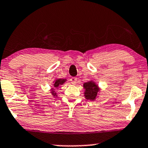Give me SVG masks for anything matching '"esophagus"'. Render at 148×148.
I'll list each match as a JSON object with an SVG mask.
<instances>
[{
  "label": "esophagus",
  "instance_id": "34e87169",
  "mask_svg": "<svg viewBox=\"0 0 148 148\" xmlns=\"http://www.w3.org/2000/svg\"><path fill=\"white\" fill-rule=\"evenodd\" d=\"M70 81H71V83H72V84H76V81H77V78L76 77H72L70 79Z\"/></svg>",
  "mask_w": 148,
  "mask_h": 148
}]
</instances>
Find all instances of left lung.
I'll return each mask as SVG.
<instances>
[{"label": "left lung", "mask_w": 148, "mask_h": 148, "mask_svg": "<svg viewBox=\"0 0 148 148\" xmlns=\"http://www.w3.org/2000/svg\"><path fill=\"white\" fill-rule=\"evenodd\" d=\"M83 87H84V89L85 90V99H88V100L94 101L97 97V93L99 90L97 85L94 82L89 81L83 84Z\"/></svg>", "instance_id": "obj_1"}]
</instances>
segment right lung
<instances>
[{
    "label": "right lung",
    "mask_w": 148,
    "mask_h": 148,
    "mask_svg": "<svg viewBox=\"0 0 148 148\" xmlns=\"http://www.w3.org/2000/svg\"><path fill=\"white\" fill-rule=\"evenodd\" d=\"M65 79H60L56 80V81H55L54 83V88H58V87H59L60 85L63 84V83H65ZM51 93L52 94V96H54V97H55V96L56 95V93H54V91H51Z\"/></svg>",
    "instance_id": "1"
}]
</instances>
